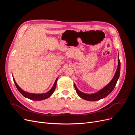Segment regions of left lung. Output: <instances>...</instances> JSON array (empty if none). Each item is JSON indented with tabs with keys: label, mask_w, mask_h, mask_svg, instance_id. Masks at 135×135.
<instances>
[{
	"label": "left lung",
	"mask_w": 135,
	"mask_h": 135,
	"mask_svg": "<svg viewBox=\"0 0 135 135\" xmlns=\"http://www.w3.org/2000/svg\"><path fill=\"white\" fill-rule=\"evenodd\" d=\"M118 68L116 70V72L115 73V75H114L113 77V78L107 85H106L104 88L101 89V90L99 91V92H97L95 93H93V94L84 93L78 90V89L77 88L76 85L74 84L75 90L78 93V95H79V96L85 100L90 101H97V100L103 99V98H105L107 96H108L109 94L113 91L119 77L120 70V62L119 59V57H118Z\"/></svg>",
	"instance_id": "left-lung-1"
}]
</instances>
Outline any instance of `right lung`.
<instances>
[{
  "mask_svg": "<svg viewBox=\"0 0 135 135\" xmlns=\"http://www.w3.org/2000/svg\"><path fill=\"white\" fill-rule=\"evenodd\" d=\"M13 79L14 83L16 85V87H17V88L18 90L19 91V92L21 93L24 97H25L27 98V99H29L32 100L39 101V100H42L46 99H47V98L50 97L52 95L53 93L54 92V91L55 90V88H56V84H57V81L58 78L56 79L55 82L54 83V85H53L52 88L50 89V91H49L47 92H46V93H41V94L30 93H28V92L24 91L18 86L17 84L16 83L15 80L14 79V78H13Z\"/></svg>",
  "mask_w": 135,
  "mask_h": 135,
  "instance_id": "add662e5",
  "label": "right lung"
}]
</instances>
